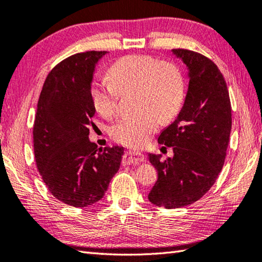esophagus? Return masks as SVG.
I'll list each match as a JSON object with an SVG mask.
<instances>
[{
	"instance_id": "1",
	"label": "esophagus",
	"mask_w": 262,
	"mask_h": 262,
	"mask_svg": "<svg viewBox=\"0 0 262 262\" xmlns=\"http://www.w3.org/2000/svg\"><path fill=\"white\" fill-rule=\"evenodd\" d=\"M144 162V156L140 152L132 151V150H127L123 155V165H130V164H139Z\"/></svg>"
}]
</instances>
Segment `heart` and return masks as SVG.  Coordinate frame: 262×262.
Masks as SVG:
<instances>
[{"label":"heart","instance_id":"b5f03b06","mask_svg":"<svg viewBox=\"0 0 262 262\" xmlns=\"http://www.w3.org/2000/svg\"><path fill=\"white\" fill-rule=\"evenodd\" d=\"M108 78H96L90 85L95 110L101 117L117 113L119 91L135 89L134 108L110 127L114 141L127 147H142L159 123L170 122L179 114L185 99V78L173 62L159 61L145 54L122 56L111 64Z\"/></svg>","mask_w":262,"mask_h":262}]
</instances>
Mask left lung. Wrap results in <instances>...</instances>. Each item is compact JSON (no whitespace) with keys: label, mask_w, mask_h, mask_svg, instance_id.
<instances>
[{"label":"left lung","mask_w":262,"mask_h":262,"mask_svg":"<svg viewBox=\"0 0 262 262\" xmlns=\"http://www.w3.org/2000/svg\"><path fill=\"white\" fill-rule=\"evenodd\" d=\"M188 69V90L176 120L158 136L173 147V157L161 161L149 154L158 179L148 195L157 207L174 209L200 200L219 177L231 133V103L217 66L200 53L172 50Z\"/></svg>","instance_id":"left-lung-1"}]
</instances>
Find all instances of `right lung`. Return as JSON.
Segmentation results:
<instances>
[{
  "mask_svg": "<svg viewBox=\"0 0 262 262\" xmlns=\"http://www.w3.org/2000/svg\"><path fill=\"white\" fill-rule=\"evenodd\" d=\"M105 51L78 53L51 70L38 100L33 148L43 183L57 200L76 208L98 202L120 168L122 147L89 140L96 110L90 85Z\"/></svg>",
  "mask_w": 262,
  "mask_h": 262,
  "instance_id": "add662e5",
  "label": "right lung"
}]
</instances>
